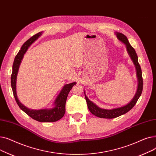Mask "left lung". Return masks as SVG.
<instances>
[{"mask_svg": "<svg viewBox=\"0 0 156 156\" xmlns=\"http://www.w3.org/2000/svg\"><path fill=\"white\" fill-rule=\"evenodd\" d=\"M116 34L117 35V37L119 40H121V42H123L126 46L128 52L129 53L131 58H132L133 63L135 65L136 69V75L138 80V89L136 93L133 97V99L132 101H131L129 104L127 105L122 106L121 108H116V109H113L111 110H108V109H101L99 107L94 104L92 102L90 101L87 97L85 95V99L87 103V106L89 111H90L92 114H93L94 115L99 117V118H109V119H112V118H115L118 116H120L122 114H124L126 112H128L129 111L132 109L135 105L136 104L138 99H139V97H140L142 92V90H143V78H142V69L140 68V66L138 63V56L136 53V51L134 49V48L130 45L129 43L127 37L122 34H121V33H118L116 32Z\"/></svg>", "mask_w": 156, "mask_h": 156, "instance_id": "left-lung-1", "label": "left lung"}]
</instances>
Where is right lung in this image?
I'll return each instance as SVG.
<instances>
[{"label":"right lung","instance_id":"obj_1","mask_svg":"<svg viewBox=\"0 0 156 156\" xmlns=\"http://www.w3.org/2000/svg\"><path fill=\"white\" fill-rule=\"evenodd\" d=\"M42 32H39L35 34L30 38H29L27 42L24 43L22 45L20 51L16 55L15 59L12 65V72L11 74V87L12 89L13 95L14 96L16 103L18 104L19 107L21 110H23L26 114H27L32 119L37 120L39 122H55L61 119L65 114L66 111V102L67 97L69 92H70L72 87L76 84L75 82L66 85L62 90L57 97L55 102V107L51 109H40V110H31L24 106L18 100L17 95H16V76L20 67V64L23 59V55L27 51L28 48L30 45L34 42L40 35Z\"/></svg>","mask_w":156,"mask_h":156}]
</instances>
